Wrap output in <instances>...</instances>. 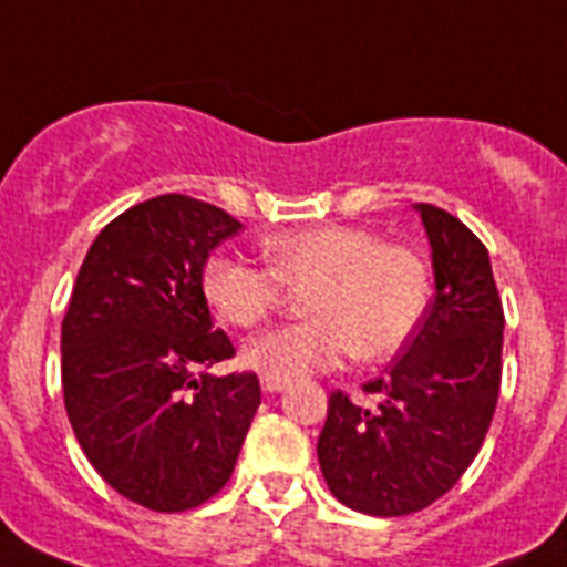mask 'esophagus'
<instances>
[{"label":"esophagus","mask_w":567,"mask_h":567,"mask_svg":"<svg viewBox=\"0 0 567 567\" xmlns=\"http://www.w3.org/2000/svg\"><path fill=\"white\" fill-rule=\"evenodd\" d=\"M261 388H265L267 394H279V391H285V388H288V382H285V379H276V377H261Z\"/></svg>","instance_id":"obj_1"}]
</instances>
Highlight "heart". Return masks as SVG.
<instances>
[{
  "instance_id": "1",
  "label": "heart",
  "mask_w": 567,
  "mask_h": 567,
  "mask_svg": "<svg viewBox=\"0 0 567 567\" xmlns=\"http://www.w3.org/2000/svg\"><path fill=\"white\" fill-rule=\"evenodd\" d=\"M267 265L212 256L203 265V293L226 323L249 329L282 300L285 285H311V320L276 327L244 347V364L261 377L302 379L355 353L385 359L409 341L430 300L423 258L400 244H382L355 226H309L265 240Z\"/></svg>"
}]
</instances>
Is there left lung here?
<instances>
[{
    "mask_svg": "<svg viewBox=\"0 0 567 567\" xmlns=\"http://www.w3.org/2000/svg\"><path fill=\"white\" fill-rule=\"evenodd\" d=\"M435 297L403 355L364 385L379 405L329 396L318 462L329 492L364 515L396 518L447 494L483 447L501 394L503 306L488 249L465 223L417 203Z\"/></svg>",
    "mask_w": 567,
    "mask_h": 567,
    "instance_id": "1",
    "label": "left lung"
}]
</instances>
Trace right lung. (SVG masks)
Segmentation results:
<instances>
[{
  "mask_svg": "<svg viewBox=\"0 0 567 567\" xmlns=\"http://www.w3.org/2000/svg\"><path fill=\"white\" fill-rule=\"evenodd\" d=\"M240 223L164 194L105 226L61 323L66 417L84 456L126 501L185 512L229 483L261 403L256 373L214 377L235 355L212 329L203 265Z\"/></svg>",
  "mask_w": 567,
  "mask_h": 567,
  "instance_id": "obj_1",
  "label": "right lung"
}]
</instances>
